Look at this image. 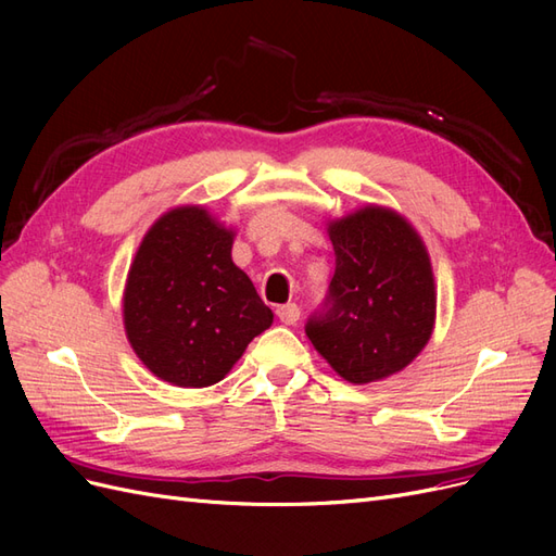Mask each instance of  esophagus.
Instances as JSON below:
<instances>
[{
	"instance_id": "obj_1",
	"label": "esophagus",
	"mask_w": 556,
	"mask_h": 556,
	"mask_svg": "<svg viewBox=\"0 0 556 556\" xmlns=\"http://www.w3.org/2000/svg\"><path fill=\"white\" fill-rule=\"evenodd\" d=\"M276 315H278V319H280L282 325H296L301 311H299L296 304H285V306L276 308Z\"/></svg>"
}]
</instances>
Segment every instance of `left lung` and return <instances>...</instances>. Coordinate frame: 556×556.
<instances>
[{
	"instance_id": "8db88e82",
	"label": "left lung",
	"mask_w": 556,
	"mask_h": 556,
	"mask_svg": "<svg viewBox=\"0 0 556 556\" xmlns=\"http://www.w3.org/2000/svg\"><path fill=\"white\" fill-rule=\"evenodd\" d=\"M336 271L306 336L348 382L382 380L431 339L435 290L417 231L394 211L366 206L329 225Z\"/></svg>"
}]
</instances>
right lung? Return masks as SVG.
Here are the masks:
<instances>
[{
	"instance_id": "1",
	"label": "right lung",
	"mask_w": 556,
	"mask_h": 556,
	"mask_svg": "<svg viewBox=\"0 0 556 556\" xmlns=\"http://www.w3.org/2000/svg\"><path fill=\"white\" fill-rule=\"evenodd\" d=\"M233 231L199 206L150 227L129 268L125 331L139 359L178 387L220 382L274 313L231 262Z\"/></svg>"
}]
</instances>
